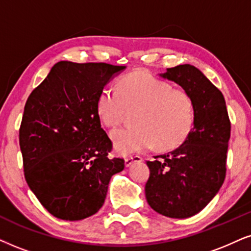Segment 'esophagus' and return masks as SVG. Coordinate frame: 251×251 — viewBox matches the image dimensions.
I'll return each instance as SVG.
<instances>
[{
  "instance_id": "esophagus-1",
  "label": "esophagus",
  "mask_w": 251,
  "mask_h": 251,
  "mask_svg": "<svg viewBox=\"0 0 251 251\" xmlns=\"http://www.w3.org/2000/svg\"><path fill=\"white\" fill-rule=\"evenodd\" d=\"M141 161H142V157L139 156V155H134V156H127L125 158V166L131 167L133 163L141 162Z\"/></svg>"
}]
</instances>
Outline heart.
Instances as JSON below:
<instances>
[{
    "label": "heart",
    "instance_id": "obj_1",
    "mask_svg": "<svg viewBox=\"0 0 251 251\" xmlns=\"http://www.w3.org/2000/svg\"><path fill=\"white\" fill-rule=\"evenodd\" d=\"M134 109V127H119L110 134L120 155L154 146L160 151L178 147L195 123V104L189 94L146 72L129 73L120 78L118 91L106 85L97 96L98 118L109 127L118 125L126 110Z\"/></svg>",
    "mask_w": 251,
    "mask_h": 251
}]
</instances>
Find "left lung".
Masks as SVG:
<instances>
[{
    "label": "left lung",
    "mask_w": 251,
    "mask_h": 251,
    "mask_svg": "<svg viewBox=\"0 0 251 251\" xmlns=\"http://www.w3.org/2000/svg\"><path fill=\"white\" fill-rule=\"evenodd\" d=\"M183 88L195 104V123L186 140L168 154L147 161V202L168 218L199 213L217 195L226 176L230 122L221 91L191 65L160 74Z\"/></svg>",
    "instance_id": "obj_1"
}]
</instances>
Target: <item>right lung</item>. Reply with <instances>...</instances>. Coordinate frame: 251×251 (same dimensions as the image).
Here are the masks:
<instances>
[{
    "label": "right lung",
    "instance_id": "add662e5",
    "mask_svg": "<svg viewBox=\"0 0 251 251\" xmlns=\"http://www.w3.org/2000/svg\"><path fill=\"white\" fill-rule=\"evenodd\" d=\"M125 66L60 61L28 96L20 128L24 175L40 204L61 220L97 213L109 182L124 170L110 160L112 142L100 126V89Z\"/></svg>",
    "mask_w": 251,
    "mask_h": 251
}]
</instances>
